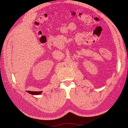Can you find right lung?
Returning <instances> with one entry per match:
<instances>
[{"label":"right lung","instance_id":"add662e5","mask_svg":"<svg viewBox=\"0 0 128 128\" xmlns=\"http://www.w3.org/2000/svg\"><path fill=\"white\" fill-rule=\"evenodd\" d=\"M27 92L29 93L30 94H32V95H39L40 94H42V91H27Z\"/></svg>","mask_w":128,"mask_h":128}]
</instances>
